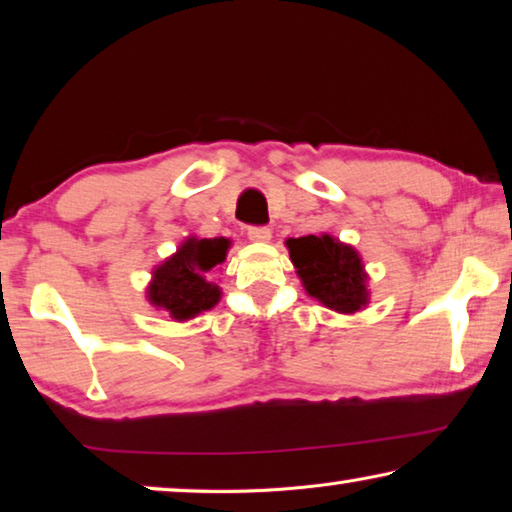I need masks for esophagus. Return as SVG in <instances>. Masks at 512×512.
I'll return each instance as SVG.
<instances>
[{"label":"esophagus","instance_id":"obj_1","mask_svg":"<svg viewBox=\"0 0 512 512\" xmlns=\"http://www.w3.org/2000/svg\"><path fill=\"white\" fill-rule=\"evenodd\" d=\"M248 239L255 241V244H268V241H271V230H268V228H250Z\"/></svg>","mask_w":512,"mask_h":512}]
</instances>
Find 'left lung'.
<instances>
[{
  "label": "left lung",
  "mask_w": 512,
  "mask_h": 512,
  "mask_svg": "<svg viewBox=\"0 0 512 512\" xmlns=\"http://www.w3.org/2000/svg\"><path fill=\"white\" fill-rule=\"evenodd\" d=\"M302 287L336 314H357L370 302L368 273L359 250L332 235L284 241Z\"/></svg>",
  "instance_id": "left-lung-1"
}]
</instances>
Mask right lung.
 I'll list each match as a JSON object with an SVG mask.
<instances>
[{
    "mask_svg": "<svg viewBox=\"0 0 512 512\" xmlns=\"http://www.w3.org/2000/svg\"><path fill=\"white\" fill-rule=\"evenodd\" d=\"M230 239H201L189 235L176 253L153 268L146 284V300L176 323H187L221 300V287L210 280L212 271L225 262Z\"/></svg>",
    "mask_w": 512,
    "mask_h": 512,
    "instance_id": "add662e5",
    "label": "right lung"
}]
</instances>
